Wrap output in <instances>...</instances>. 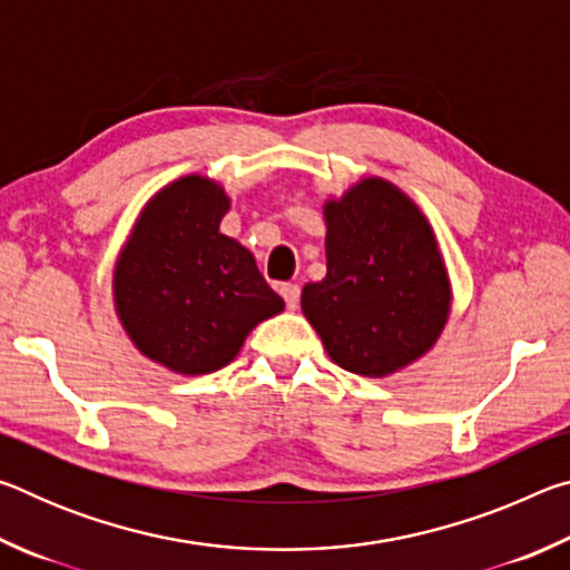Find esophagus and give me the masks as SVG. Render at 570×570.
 Segmentation results:
<instances>
[{
	"label": "esophagus",
	"mask_w": 570,
	"mask_h": 570,
	"mask_svg": "<svg viewBox=\"0 0 570 570\" xmlns=\"http://www.w3.org/2000/svg\"><path fill=\"white\" fill-rule=\"evenodd\" d=\"M278 294L284 296V302H286L288 308H296L298 298H302V288H298V284H282V286H278Z\"/></svg>",
	"instance_id": "obj_1"
}]
</instances>
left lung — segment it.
Masks as SVG:
<instances>
[{
	"mask_svg": "<svg viewBox=\"0 0 570 570\" xmlns=\"http://www.w3.org/2000/svg\"><path fill=\"white\" fill-rule=\"evenodd\" d=\"M326 276L302 292L304 316L346 372L384 377L430 350L450 286L428 220L387 180L324 206Z\"/></svg>",
	"mask_w": 570,
	"mask_h": 570,
	"instance_id": "8db88e82",
	"label": "left lung"
}]
</instances>
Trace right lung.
<instances>
[{
    "label": "right lung",
    "instance_id": "add662e5",
    "mask_svg": "<svg viewBox=\"0 0 570 570\" xmlns=\"http://www.w3.org/2000/svg\"><path fill=\"white\" fill-rule=\"evenodd\" d=\"M228 198L186 176L142 210L115 268V306L138 350L180 374H208L238 354L278 296L238 240L218 230Z\"/></svg>",
    "mask_w": 570,
    "mask_h": 570
}]
</instances>
